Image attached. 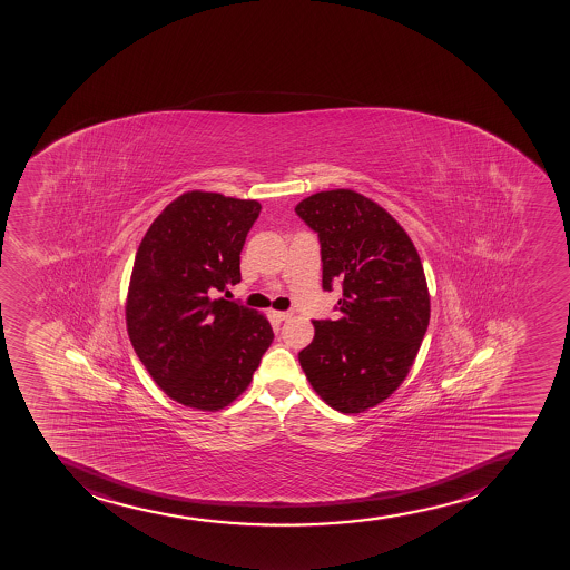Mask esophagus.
<instances>
[{"label":"esophagus","instance_id":"1","mask_svg":"<svg viewBox=\"0 0 570 570\" xmlns=\"http://www.w3.org/2000/svg\"><path fill=\"white\" fill-rule=\"evenodd\" d=\"M272 317L276 318V321H288V318L293 317V313H291V312H272Z\"/></svg>","mask_w":570,"mask_h":570}]
</instances>
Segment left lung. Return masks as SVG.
Returning a JSON list of instances; mask_svg holds the SVG:
<instances>
[{
  "label": "left lung",
  "instance_id": "8db88e82",
  "mask_svg": "<svg viewBox=\"0 0 570 570\" xmlns=\"http://www.w3.org/2000/svg\"><path fill=\"white\" fill-rule=\"evenodd\" d=\"M318 234L323 288L342 282L337 321H313L299 366L323 402L358 414L396 392L430 324L419 252L402 225L353 189L315 193L296 204Z\"/></svg>",
  "mask_w": 570,
  "mask_h": 570
}]
</instances>
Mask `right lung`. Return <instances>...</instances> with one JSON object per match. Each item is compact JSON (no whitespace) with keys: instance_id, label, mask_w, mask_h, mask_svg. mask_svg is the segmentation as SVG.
Instances as JSON below:
<instances>
[{"instance_id":"1","label":"right lung","mask_w":570,"mask_h":570,"mask_svg":"<svg viewBox=\"0 0 570 570\" xmlns=\"http://www.w3.org/2000/svg\"><path fill=\"white\" fill-rule=\"evenodd\" d=\"M257 200L187 191L156 217L138 246L127 291V334L174 402L219 411L252 383L274 340L264 313L217 291L240 283V253Z\"/></svg>"}]
</instances>
